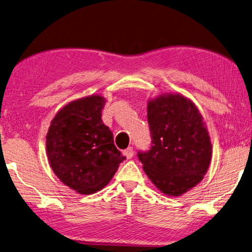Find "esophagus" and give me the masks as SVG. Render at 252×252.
Wrapping results in <instances>:
<instances>
[{
	"label": "esophagus",
	"instance_id": "obj_1",
	"mask_svg": "<svg viewBox=\"0 0 252 252\" xmlns=\"http://www.w3.org/2000/svg\"><path fill=\"white\" fill-rule=\"evenodd\" d=\"M123 154L124 155H125L126 156V158H133V155H134V150H133V147H127L126 148V150L125 151H124L123 152Z\"/></svg>",
	"mask_w": 252,
	"mask_h": 252
}]
</instances>
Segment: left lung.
Segmentation results:
<instances>
[{
	"mask_svg": "<svg viewBox=\"0 0 252 252\" xmlns=\"http://www.w3.org/2000/svg\"><path fill=\"white\" fill-rule=\"evenodd\" d=\"M152 147L138 153L148 179L168 196H180L207 174L212 144L194 102L181 94H163L147 102Z\"/></svg>",
	"mask_w": 252,
	"mask_h": 252,
	"instance_id": "8db88e82",
	"label": "left lung"
}]
</instances>
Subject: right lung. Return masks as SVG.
Masks as SVG:
<instances>
[{
  "instance_id": "1",
  "label": "right lung",
  "mask_w": 252,
  "mask_h": 252,
  "mask_svg": "<svg viewBox=\"0 0 252 252\" xmlns=\"http://www.w3.org/2000/svg\"><path fill=\"white\" fill-rule=\"evenodd\" d=\"M106 99L92 94L63 107L45 137L49 164L58 179L80 194L100 191L113 179L125 156L102 124Z\"/></svg>"
}]
</instances>
